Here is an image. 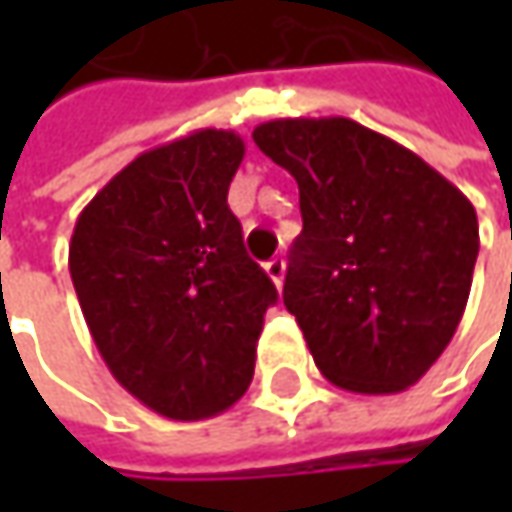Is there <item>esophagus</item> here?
<instances>
[{"instance_id": "obj_1", "label": "esophagus", "mask_w": 512, "mask_h": 512, "mask_svg": "<svg viewBox=\"0 0 512 512\" xmlns=\"http://www.w3.org/2000/svg\"><path fill=\"white\" fill-rule=\"evenodd\" d=\"M267 276H270V282L276 287L285 285V259H270L265 265Z\"/></svg>"}]
</instances>
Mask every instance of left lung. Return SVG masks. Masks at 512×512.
Instances as JSON below:
<instances>
[{
  "mask_svg": "<svg viewBox=\"0 0 512 512\" xmlns=\"http://www.w3.org/2000/svg\"><path fill=\"white\" fill-rule=\"evenodd\" d=\"M253 142L299 185L285 307L327 382L384 396L416 384L462 322L476 207L422 156L344 116L273 119Z\"/></svg>",
  "mask_w": 512,
  "mask_h": 512,
  "instance_id": "1",
  "label": "left lung"
}]
</instances>
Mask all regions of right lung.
<instances>
[{
    "label": "right lung",
    "instance_id": "right-lung-1",
    "mask_svg": "<svg viewBox=\"0 0 512 512\" xmlns=\"http://www.w3.org/2000/svg\"><path fill=\"white\" fill-rule=\"evenodd\" d=\"M242 159V136L216 128L145 150L70 236V279L99 356L165 419H210L245 396L279 299L227 207Z\"/></svg>",
    "mask_w": 512,
    "mask_h": 512
}]
</instances>
